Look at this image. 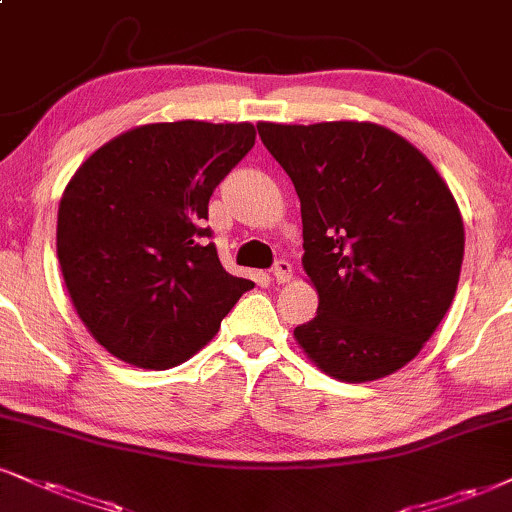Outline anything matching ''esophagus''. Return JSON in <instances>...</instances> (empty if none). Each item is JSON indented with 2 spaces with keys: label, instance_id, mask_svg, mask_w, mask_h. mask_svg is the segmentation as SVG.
I'll return each instance as SVG.
<instances>
[{
  "label": "esophagus",
  "instance_id": "34e87169",
  "mask_svg": "<svg viewBox=\"0 0 512 512\" xmlns=\"http://www.w3.org/2000/svg\"><path fill=\"white\" fill-rule=\"evenodd\" d=\"M273 280L277 285H285V282L292 280V263L285 261V258H280V261L273 266Z\"/></svg>",
  "mask_w": 512,
  "mask_h": 512
}]
</instances>
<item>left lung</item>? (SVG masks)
<instances>
[{
  "mask_svg": "<svg viewBox=\"0 0 512 512\" xmlns=\"http://www.w3.org/2000/svg\"><path fill=\"white\" fill-rule=\"evenodd\" d=\"M292 178L318 315L296 344L339 382H372L418 356L453 296L465 230L430 159L377 123H258Z\"/></svg>",
  "mask_w": 512,
  "mask_h": 512,
  "instance_id": "left-lung-1",
  "label": "left lung"
}]
</instances>
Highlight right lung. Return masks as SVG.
<instances>
[{"label": "right lung", "mask_w": 512, "mask_h": 512, "mask_svg": "<svg viewBox=\"0 0 512 512\" xmlns=\"http://www.w3.org/2000/svg\"><path fill=\"white\" fill-rule=\"evenodd\" d=\"M251 123L137 125L63 189L56 254L87 332L144 370L185 363L254 282L220 263L208 199L254 147Z\"/></svg>", "instance_id": "1"}]
</instances>
